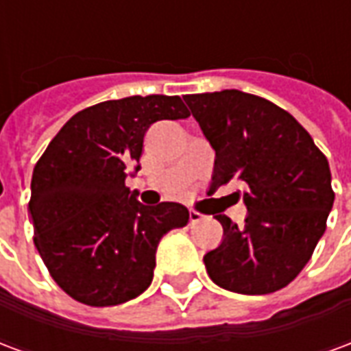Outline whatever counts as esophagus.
I'll return each mask as SVG.
<instances>
[{"mask_svg":"<svg viewBox=\"0 0 351 351\" xmlns=\"http://www.w3.org/2000/svg\"><path fill=\"white\" fill-rule=\"evenodd\" d=\"M203 220V214L197 213V210H190V223L193 226V223H199V221Z\"/></svg>","mask_w":351,"mask_h":351,"instance_id":"1","label":"esophagus"}]
</instances>
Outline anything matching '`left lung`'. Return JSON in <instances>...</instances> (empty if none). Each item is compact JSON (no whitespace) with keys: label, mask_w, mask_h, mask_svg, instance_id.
<instances>
[{"label":"left lung","mask_w":351,"mask_h":351,"mask_svg":"<svg viewBox=\"0 0 351 351\" xmlns=\"http://www.w3.org/2000/svg\"><path fill=\"white\" fill-rule=\"evenodd\" d=\"M216 150L213 184H246L243 228L223 214V241L206 272L223 289L265 295L286 287L308 263L327 228L335 191L324 152L287 110L259 95L221 90L184 95Z\"/></svg>","instance_id":"obj_1"}]
</instances>
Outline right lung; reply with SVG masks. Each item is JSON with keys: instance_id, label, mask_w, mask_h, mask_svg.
Returning a JSON list of instances; mask_svg holds the SVG:
<instances>
[{"instance_id": "1", "label": "right lung", "mask_w": 351, "mask_h": 351, "mask_svg": "<svg viewBox=\"0 0 351 351\" xmlns=\"http://www.w3.org/2000/svg\"><path fill=\"white\" fill-rule=\"evenodd\" d=\"M188 116L178 95L103 101L73 116L35 163V248L75 301L112 306L150 286L158 243L190 213L178 203L141 205L125 176L154 122Z\"/></svg>"}]
</instances>
